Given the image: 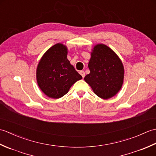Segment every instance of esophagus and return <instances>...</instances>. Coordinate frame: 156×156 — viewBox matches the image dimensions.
<instances>
[{
    "mask_svg": "<svg viewBox=\"0 0 156 156\" xmlns=\"http://www.w3.org/2000/svg\"><path fill=\"white\" fill-rule=\"evenodd\" d=\"M80 74L82 76V78H84L85 76V72L84 71H80Z\"/></svg>",
    "mask_w": 156,
    "mask_h": 156,
    "instance_id": "obj_1",
    "label": "esophagus"
}]
</instances>
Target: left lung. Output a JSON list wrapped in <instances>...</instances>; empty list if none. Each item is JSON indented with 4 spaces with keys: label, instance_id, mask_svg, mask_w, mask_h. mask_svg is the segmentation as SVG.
I'll list each match as a JSON object with an SVG mask.
<instances>
[{
    "label": "left lung",
    "instance_id": "obj_1",
    "mask_svg": "<svg viewBox=\"0 0 156 156\" xmlns=\"http://www.w3.org/2000/svg\"><path fill=\"white\" fill-rule=\"evenodd\" d=\"M90 74L84 80L94 93L103 99L115 96L123 82L124 68L117 55L104 44L94 46L88 63Z\"/></svg>",
    "mask_w": 156,
    "mask_h": 156
}]
</instances>
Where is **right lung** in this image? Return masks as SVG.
Returning <instances> with one entry per match:
<instances>
[{
	"mask_svg": "<svg viewBox=\"0 0 156 156\" xmlns=\"http://www.w3.org/2000/svg\"><path fill=\"white\" fill-rule=\"evenodd\" d=\"M65 45L57 44L43 55L37 68L39 88L48 97L59 98L68 93L76 81L82 78L67 59Z\"/></svg>",
	"mask_w": 156,
	"mask_h": 156,
	"instance_id": "right-lung-1",
	"label": "right lung"
}]
</instances>
